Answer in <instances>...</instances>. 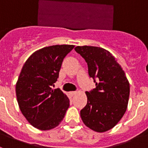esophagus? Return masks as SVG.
<instances>
[{"label":"esophagus","instance_id":"1","mask_svg":"<svg viewBox=\"0 0 148 148\" xmlns=\"http://www.w3.org/2000/svg\"><path fill=\"white\" fill-rule=\"evenodd\" d=\"M75 93H76V92H75V91H71V92H70V95H72V96L75 95Z\"/></svg>","mask_w":148,"mask_h":148}]
</instances>
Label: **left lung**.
<instances>
[{
	"instance_id": "obj_1",
	"label": "left lung",
	"mask_w": 148,
	"mask_h": 148,
	"mask_svg": "<svg viewBox=\"0 0 148 148\" xmlns=\"http://www.w3.org/2000/svg\"><path fill=\"white\" fill-rule=\"evenodd\" d=\"M75 50L85 59L89 75L95 82V88L86 92L87 103L81 110V118L94 131H108L117 125L126 112L130 84L109 51L92 46H78Z\"/></svg>"
}]
</instances>
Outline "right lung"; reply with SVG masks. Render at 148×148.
Instances as JSON below:
<instances>
[{"label":"right lung","mask_w":148,"mask_h":148,"mask_svg":"<svg viewBox=\"0 0 148 148\" xmlns=\"http://www.w3.org/2000/svg\"><path fill=\"white\" fill-rule=\"evenodd\" d=\"M74 45H53L35 51L23 64L16 83L19 108L29 124L40 130L58 126L70 106L60 89L53 90L61 64Z\"/></svg>","instance_id":"obj_1"}]
</instances>
